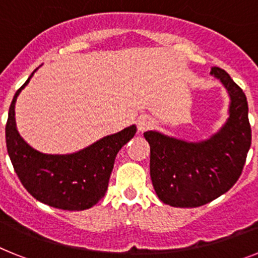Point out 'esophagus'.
Instances as JSON below:
<instances>
[{
	"instance_id": "1",
	"label": "esophagus",
	"mask_w": 258,
	"mask_h": 258,
	"mask_svg": "<svg viewBox=\"0 0 258 258\" xmlns=\"http://www.w3.org/2000/svg\"><path fill=\"white\" fill-rule=\"evenodd\" d=\"M151 125H152V120L149 117V116H141V117L137 120V127H138V132L147 131Z\"/></svg>"
}]
</instances>
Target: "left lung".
I'll use <instances>...</instances> for the list:
<instances>
[{
	"instance_id": "8db88e82",
	"label": "left lung",
	"mask_w": 258,
	"mask_h": 258,
	"mask_svg": "<svg viewBox=\"0 0 258 258\" xmlns=\"http://www.w3.org/2000/svg\"><path fill=\"white\" fill-rule=\"evenodd\" d=\"M230 95L229 120L218 133L202 142H186L159 132H146L150 174L157 197L178 208L204 206L235 184L245 164L252 132L244 92L226 71L213 67Z\"/></svg>"
}]
</instances>
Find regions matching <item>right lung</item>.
Here are the masks:
<instances>
[{
	"label": "right lung",
	"instance_id": "1",
	"mask_svg": "<svg viewBox=\"0 0 258 258\" xmlns=\"http://www.w3.org/2000/svg\"><path fill=\"white\" fill-rule=\"evenodd\" d=\"M33 74L18 89L9 108L5 134L14 170L38 202L64 211L92 208L104 197L116 155L134 137L136 125L104 137L75 154L46 155L36 151L18 133L14 111L18 95Z\"/></svg>",
	"mask_w": 258,
	"mask_h": 258
}]
</instances>
